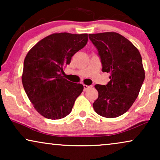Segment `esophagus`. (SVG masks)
<instances>
[{"label":"esophagus","instance_id":"esophagus-1","mask_svg":"<svg viewBox=\"0 0 160 160\" xmlns=\"http://www.w3.org/2000/svg\"><path fill=\"white\" fill-rule=\"evenodd\" d=\"M92 87V86H88V85L84 84V90H87V89H90Z\"/></svg>","mask_w":160,"mask_h":160}]
</instances>
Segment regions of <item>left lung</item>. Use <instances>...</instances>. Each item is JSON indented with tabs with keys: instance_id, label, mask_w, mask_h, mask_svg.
Listing matches in <instances>:
<instances>
[{
	"instance_id": "1",
	"label": "left lung",
	"mask_w": 160,
	"mask_h": 160,
	"mask_svg": "<svg viewBox=\"0 0 160 160\" xmlns=\"http://www.w3.org/2000/svg\"><path fill=\"white\" fill-rule=\"evenodd\" d=\"M101 59L102 72L110 73L106 85L96 84L98 98L94 110L106 118L127 112L138 96L145 78L138 49L128 39L115 32L89 34Z\"/></svg>"
}]
</instances>
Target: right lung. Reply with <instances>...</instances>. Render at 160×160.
Wrapping results in <instances>:
<instances>
[{
    "instance_id": "obj_1",
    "label": "right lung",
    "mask_w": 160,
    "mask_h": 160,
    "mask_svg": "<svg viewBox=\"0 0 160 160\" xmlns=\"http://www.w3.org/2000/svg\"><path fill=\"white\" fill-rule=\"evenodd\" d=\"M88 35L56 32L38 41L24 60L22 82L35 109L49 119L71 112L84 86L63 77L73 54L86 46Z\"/></svg>"
}]
</instances>
